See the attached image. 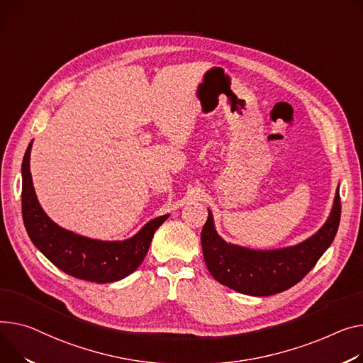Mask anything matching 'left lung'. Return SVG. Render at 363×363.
<instances>
[{"instance_id":"8db88e82","label":"left lung","mask_w":363,"mask_h":363,"mask_svg":"<svg viewBox=\"0 0 363 363\" xmlns=\"http://www.w3.org/2000/svg\"><path fill=\"white\" fill-rule=\"evenodd\" d=\"M340 191L335 189L325 223L302 242L276 250H252L226 242L217 233L211 210L201 230L210 274L223 286L250 296H270L301 281L331 245L340 223Z\"/></svg>"}]
</instances>
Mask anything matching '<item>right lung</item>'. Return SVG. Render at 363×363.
<instances>
[{
  "label": "right lung",
  "mask_w": 363,
  "mask_h": 363,
  "mask_svg": "<svg viewBox=\"0 0 363 363\" xmlns=\"http://www.w3.org/2000/svg\"><path fill=\"white\" fill-rule=\"evenodd\" d=\"M32 144L33 140L21 163V211L33 245L60 270L82 280L112 283L135 272L149 251L155 232L169 214L152 219L124 240L93 239L61 228L38 201L30 174Z\"/></svg>",
  "instance_id": "right-lung-1"
}]
</instances>
